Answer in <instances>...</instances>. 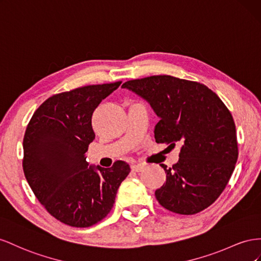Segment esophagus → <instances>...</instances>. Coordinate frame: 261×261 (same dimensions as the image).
I'll return each mask as SVG.
<instances>
[{
	"label": "esophagus",
	"mask_w": 261,
	"mask_h": 261,
	"mask_svg": "<svg viewBox=\"0 0 261 261\" xmlns=\"http://www.w3.org/2000/svg\"><path fill=\"white\" fill-rule=\"evenodd\" d=\"M143 169H144V166L139 165V164H137V165H132V166H131V170H132V172H136V173L142 172Z\"/></svg>",
	"instance_id": "obj_1"
}]
</instances>
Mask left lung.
Returning a JSON list of instances; mask_svg holds the SVG:
<instances>
[{
    "label": "left lung",
    "mask_w": 261,
    "mask_h": 261,
    "mask_svg": "<svg viewBox=\"0 0 261 261\" xmlns=\"http://www.w3.org/2000/svg\"><path fill=\"white\" fill-rule=\"evenodd\" d=\"M121 87L144 98L160 117L156 142L181 144L172 168L161 164L166 182L155 191L160 204L184 215L210 206L225 189L238 158L234 119L224 102L205 85L170 75L131 80Z\"/></svg>",
    "instance_id": "1"
}]
</instances>
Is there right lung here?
<instances>
[{
    "instance_id": "obj_1",
    "label": "right lung",
    "mask_w": 261,
    "mask_h": 261,
    "mask_svg": "<svg viewBox=\"0 0 261 261\" xmlns=\"http://www.w3.org/2000/svg\"><path fill=\"white\" fill-rule=\"evenodd\" d=\"M121 82L88 85L51 96L35 111L23 141V169L36 198L52 217L88 227L113 209L130 166H89L85 153L95 139L92 116Z\"/></svg>"
}]
</instances>
